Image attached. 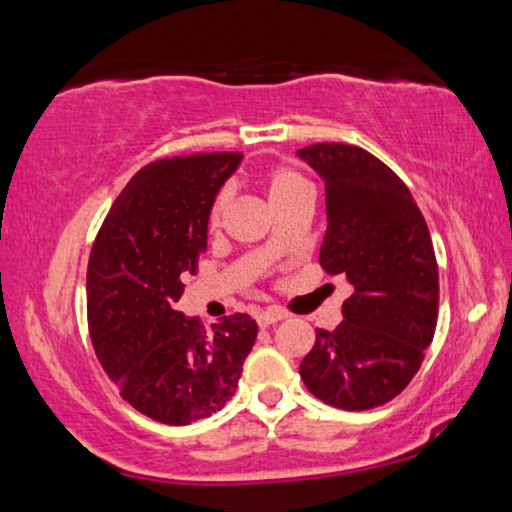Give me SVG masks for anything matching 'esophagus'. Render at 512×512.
Wrapping results in <instances>:
<instances>
[{"instance_id": "esophagus-1", "label": "esophagus", "mask_w": 512, "mask_h": 512, "mask_svg": "<svg viewBox=\"0 0 512 512\" xmlns=\"http://www.w3.org/2000/svg\"><path fill=\"white\" fill-rule=\"evenodd\" d=\"M285 318V313L283 311H278V308H269V311H259L257 315H255V320H257V325L259 327H269V325H276V322H280Z\"/></svg>"}]
</instances>
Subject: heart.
<instances>
[{"label":"heart","mask_w":512,"mask_h":512,"mask_svg":"<svg viewBox=\"0 0 512 512\" xmlns=\"http://www.w3.org/2000/svg\"><path fill=\"white\" fill-rule=\"evenodd\" d=\"M299 192H308V185H306L304 178H301V174H297L294 169L276 167V169H271L269 174H266V194H269L271 206L283 204V201H287ZM227 201H229V190H222L218 194V199H215V204H213L211 225H218L220 215L227 206Z\"/></svg>","instance_id":"1"}]
</instances>
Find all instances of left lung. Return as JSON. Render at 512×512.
<instances>
[{
    "mask_svg": "<svg viewBox=\"0 0 512 512\" xmlns=\"http://www.w3.org/2000/svg\"><path fill=\"white\" fill-rule=\"evenodd\" d=\"M297 155L325 183L320 264L352 285L341 325L315 331L301 380L334 408L383 406L413 380L436 331L438 266L427 222L401 178L366 150L315 143Z\"/></svg>",
    "mask_w": 512,
    "mask_h": 512,
    "instance_id": "obj_1",
    "label": "left lung"
}]
</instances>
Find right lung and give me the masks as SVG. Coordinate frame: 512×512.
<instances>
[{
	"instance_id": "right-lung-1",
	"label": "right lung",
	"mask_w": 512,
	"mask_h": 512,
	"mask_svg": "<svg viewBox=\"0 0 512 512\" xmlns=\"http://www.w3.org/2000/svg\"><path fill=\"white\" fill-rule=\"evenodd\" d=\"M243 155L157 160L113 201L88 264V325L95 352L122 399L162 424L211 417L234 397L255 320L229 315L211 334L176 311L183 273L206 250L220 187Z\"/></svg>"
}]
</instances>
